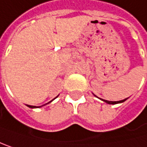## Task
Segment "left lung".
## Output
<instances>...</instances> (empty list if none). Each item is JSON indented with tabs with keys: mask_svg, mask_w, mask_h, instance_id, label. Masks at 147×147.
<instances>
[{
	"mask_svg": "<svg viewBox=\"0 0 147 147\" xmlns=\"http://www.w3.org/2000/svg\"><path fill=\"white\" fill-rule=\"evenodd\" d=\"M127 99H124V100H119V101H109V100H102L101 99V100H103V101H105L106 103H108V104H117V103H123V101H125Z\"/></svg>",
	"mask_w": 147,
	"mask_h": 147,
	"instance_id": "left-lung-1",
	"label": "left lung"
}]
</instances>
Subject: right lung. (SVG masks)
<instances>
[{
    "mask_svg": "<svg viewBox=\"0 0 147 147\" xmlns=\"http://www.w3.org/2000/svg\"><path fill=\"white\" fill-rule=\"evenodd\" d=\"M55 99H54V100H55ZM51 101H52V100H51ZM51 101H50V102H51ZM27 106L29 107V108H31V109H35V108H38V107H35V106H30V105H27ZM43 106H44V105H43Z\"/></svg>",
    "mask_w": 147,
    "mask_h": 147,
    "instance_id": "1",
    "label": "right lung"
}]
</instances>
